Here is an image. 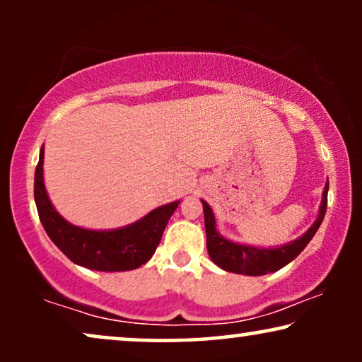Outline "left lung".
Here are the masks:
<instances>
[{
	"label": "left lung",
	"instance_id": "8db88e82",
	"mask_svg": "<svg viewBox=\"0 0 362 362\" xmlns=\"http://www.w3.org/2000/svg\"><path fill=\"white\" fill-rule=\"evenodd\" d=\"M328 187L329 182H326L323 197H321L318 217H316L313 226L303 235L298 237V239L280 247H269V249L237 244V242H232L226 239V237H222L216 229V217L211 206L206 201H201L202 207H204L207 254H209L211 260L217 267H221L222 270L250 276L274 274V272L280 270L281 267L288 265L291 260H295L301 254V250L308 245V242L313 239L316 230L320 229L326 214V206H328Z\"/></svg>",
	"mask_w": 362,
	"mask_h": 362
}]
</instances>
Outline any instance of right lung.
Segmentation results:
<instances>
[{"instance_id":"obj_1","label":"right lung","mask_w":362,"mask_h":362,"mask_svg":"<svg viewBox=\"0 0 362 362\" xmlns=\"http://www.w3.org/2000/svg\"><path fill=\"white\" fill-rule=\"evenodd\" d=\"M44 146L34 173V201L49 239L74 264L98 272H125L146 264L160 244L163 230L180 201L160 206L140 221L112 230L74 226L54 209L44 186Z\"/></svg>"}]
</instances>
